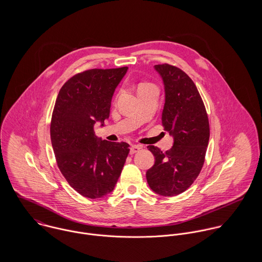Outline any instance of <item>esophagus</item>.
<instances>
[{
  "label": "esophagus",
  "instance_id": "1",
  "mask_svg": "<svg viewBox=\"0 0 262 262\" xmlns=\"http://www.w3.org/2000/svg\"><path fill=\"white\" fill-rule=\"evenodd\" d=\"M141 149H142V147L139 146V145H132L131 148H130V153H131V154H134V153H136V152H139Z\"/></svg>",
  "mask_w": 262,
  "mask_h": 262
}]
</instances>
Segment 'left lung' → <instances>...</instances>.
<instances>
[{"label": "left lung", "mask_w": 262, "mask_h": 262, "mask_svg": "<svg viewBox=\"0 0 262 262\" xmlns=\"http://www.w3.org/2000/svg\"><path fill=\"white\" fill-rule=\"evenodd\" d=\"M154 70L164 85L161 120L164 130L173 137V145L165 152L147 147L155 162L146 179L154 192L172 196L187 190L203 167L210 138L209 119L195 84L185 72L166 63L154 66Z\"/></svg>", "instance_id": "obj_1"}]
</instances>
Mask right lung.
<instances>
[{
	"label": "right lung",
	"instance_id": "add662e5",
	"mask_svg": "<svg viewBox=\"0 0 262 262\" xmlns=\"http://www.w3.org/2000/svg\"><path fill=\"white\" fill-rule=\"evenodd\" d=\"M127 67L90 70L71 77L60 89L50 125L57 165L70 186L89 199L112 192L129 153L126 142H110L94 132L110 116L113 95Z\"/></svg>",
	"mask_w": 262,
	"mask_h": 262
}]
</instances>
